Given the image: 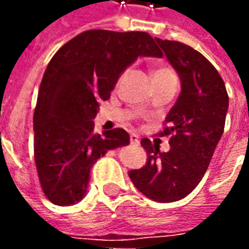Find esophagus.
<instances>
[{
	"instance_id": "34e87169",
	"label": "esophagus",
	"mask_w": 249,
	"mask_h": 249,
	"mask_svg": "<svg viewBox=\"0 0 249 249\" xmlns=\"http://www.w3.org/2000/svg\"><path fill=\"white\" fill-rule=\"evenodd\" d=\"M130 144H132V145H139V144H140L139 137L136 135H130Z\"/></svg>"
}]
</instances>
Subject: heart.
<instances>
[{
	"label": "heart",
	"mask_w": 249,
	"mask_h": 249,
	"mask_svg": "<svg viewBox=\"0 0 249 249\" xmlns=\"http://www.w3.org/2000/svg\"><path fill=\"white\" fill-rule=\"evenodd\" d=\"M168 74H173V71L171 69H168V68H157L155 73H153V80L159 78V77L168 76Z\"/></svg>",
	"instance_id": "1"
}]
</instances>
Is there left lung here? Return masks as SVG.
<instances>
[{"instance_id": "1", "label": "left lung", "mask_w": 249, "mask_h": 249, "mask_svg": "<svg viewBox=\"0 0 249 249\" xmlns=\"http://www.w3.org/2000/svg\"><path fill=\"white\" fill-rule=\"evenodd\" d=\"M156 42L181 84L165 117L168 128L160 133L172 135L171 149L160 152L151 140L142 139L146 164L129 171V178L148 198L173 203L187 197L204 178L224 132L230 101L219 71L201 53L178 41L156 38Z\"/></svg>"}]
</instances>
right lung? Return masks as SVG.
Segmentation results:
<instances>
[{
    "label": "right lung",
    "mask_w": 249,
    "mask_h": 249,
    "mask_svg": "<svg viewBox=\"0 0 249 249\" xmlns=\"http://www.w3.org/2000/svg\"><path fill=\"white\" fill-rule=\"evenodd\" d=\"M162 53L145 32L87 30L60 48L41 81L33 116L35 160L41 187L56 205L85 197L90 171L108 151L129 144L121 128L93 132L98 104L139 57Z\"/></svg>",
    "instance_id": "1"
}]
</instances>
